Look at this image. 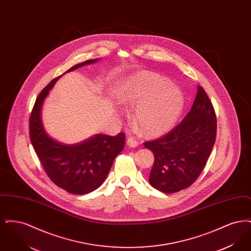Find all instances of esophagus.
I'll list each match as a JSON object with an SVG mask.
<instances>
[{
  "label": "esophagus",
  "instance_id": "34e87169",
  "mask_svg": "<svg viewBox=\"0 0 251 251\" xmlns=\"http://www.w3.org/2000/svg\"><path fill=\"white\" fill-rule=\"evenodd\" d=\"M127 145H128L129 147H131V148H135V147L138 145V142H137L133 137H128V139H127Z\"/></svg>",
  "mask_w": 251,
  "mask_h": 251
}]
</instances>
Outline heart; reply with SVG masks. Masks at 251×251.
<instances>
[{"label": "heart", "instance_id": "1", "mask_svg": "<svg viewBox=\"0 0 251 251\" xmlns=\"http://www.w3.org/2000/svg\"><path fill=\"white\" fill-rule=\"evenodd\" d=\"M122 100L128 105L139 106L134 121L147 135H161L169 131L184 104L181 90L154 73L131 78L122 92Z\"/></svg>", "mask_w": 251, "mask_h": 251}]
</instances>
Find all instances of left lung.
<instances>
[{
    "label": "left lung",
    "mask_w": 251,
    "mask_h": 251,
    "mask_svg": "<svg viewBox=\"0 0 251 251\" xmlns=\"http://www.w3.org/2000/svg\"><path fill=\"white\" fill-rule=\"evenodd\" d=\"M216 137L215 109L201 86L185 118L167 134L144 146L154 154L149 181L164 193H176L192 185L201 175Z\"/></svg>",
    "instance_id": "obj_1"
}]
</instances>
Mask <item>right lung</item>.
Returning <instances> with one entry per match:
<instances>
[{"instance_id": "right-lung-1", "label": "right lung", "mask_w": 251, "mask_h": 251, "mask_svg": "<svg viewBox=\"0 0 251 251\" xmlns=\"http://www.w3.org/2000/svg\"><path fill=\"white\" fill-rule=\"evenodd\" d=\"M97 60L84 61L67 72ZM61 76L53 79L36 98L29 121L30 140L50 180L71 194L84 195L99 188L106 179L115 158L124 148L125 134H95L72 145L60 143L48 136L41 122V107L49 91Z\"/></svg>"}]
</instances>
